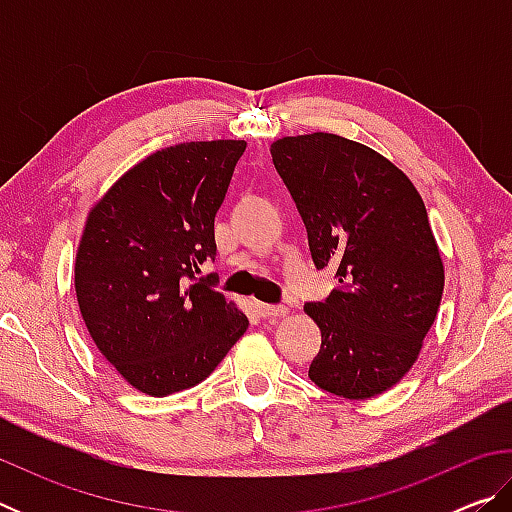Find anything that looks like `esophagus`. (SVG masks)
I'll return each instance as SVG.
<instances>
[{"mask_svg": "<svg viewBox=\"0 0 512 512\" xmlns=\"http://www.w3.org/2000/svg\"><path fill=\"white\" fill-rule=\"evenodd\" d=\"M255 311L259 318H282L289 314V307L284 305H266V302H255Z\"/></svg>", "mask_w": 512, "mask_h": 512, "instance_id": "esophagus-1", "label": "esophagus"}]
</instances>
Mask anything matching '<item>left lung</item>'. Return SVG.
<instances>
[{
	"label": "left lung",
	"mask_w": 512,
	"mask_h": 512,
	"mask_svg": "<svg viewBox=\"0 0 512 512\" xmlns=\"http://www.w3.org/2000/svg\"><path fill=\"white\" fill-rule=\"evenodd\" d=\"M271 155L316 268L336 266L339 277L325 302L305 305L323 336L309 379L345 400H368L411 370L443 298L427 207L402 169L341 135L282 137Z\"/></svg>",
	"instance_id": "1"
}]
</instances>
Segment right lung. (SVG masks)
<instances>
[{"label": "right lung", "instance_id": "add662e5", "mask_svg": "<svg viewBox=\"0 0 512 512\" xmlns=\"http://www.w3.org/2000/svg\"><path fill=\"white\" fill-rule=\"evenodd\" d=\"M244 140L185 142L128 169L88 214L74 287L99 352L137 391L192 388L248 329L235 302L212 289L214 216Z\"/></svg>", "mask_w": 512, "mask_h": 512}]
</instances>
